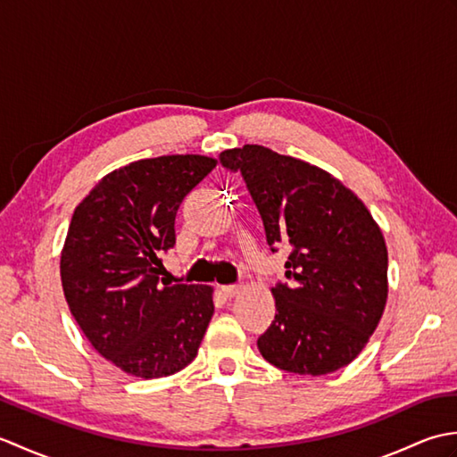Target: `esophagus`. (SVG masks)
Listing matches in <instances>:
<instances>
[{
	"mask_svg": "<svg viewBox=\"0 0 457 457\" xmlns=\"http://www.w3.org/2000/svg\"><path fill=\"white\" fill-rule=\"evenodd\" d=\"M241 290H244V287L241 285H229V287H221V295L226 298H236Z\"/></svg>",
	"mask_w": 457,
	"mask_h": 457,
	"instance_id": "34e87169",
	"label": "esophagus"
}]
</instances>
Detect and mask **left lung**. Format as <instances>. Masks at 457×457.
I'll return each instance as SVG.
<instances>
[{
	"instance_id": "1",
	"label": "left lung",
	"mask_w": 457,
	"mask_h": 457,
	"mask_svg": "<svg viewBox=\"0 0 457 457\" xmlns=\"http://www.w3.org/2000/svg\"><path fill=\"white\" fill-rule=\"evenodd\" d=\"M241 170L267 244L288 245V285L270 288L277 314L257 347L270 365L328 375L349 365L377 329L389 296V253L371 212L328 170L263 145L221 151Z\"/></svg>"
}]
</instances>
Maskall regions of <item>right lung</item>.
<instances>
[{
    "mask_svg": "<svg viewBox=\"0 0 457 457\" xmlns=\"http://www.w3.org/2000/svg\"><path fill=\"white\" fill-rule=\"evenodd\" d=\"M218 161L162 154L112 170L76 206L61 251L68 308L92 347L123 373L159 378L196 357L213 288L159 278L174 218Z\"/></svg>",
    "mask_w": 457,
    "mask_h": 457,
    "instance_id": "right-lung-1",
    "label": "right lung"
}]
</instances>
